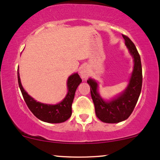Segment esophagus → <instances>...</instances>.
<instances>
[{"mask_svg": "<svg viewBox=\"0 0 160 160\" xmlns=\"http://www.w3.org/2000/svg\"><path fill=\"white\" fill-rule=\"evenodd\" d=\"M80 74L82 78H87L89 77V71L86 68H82L80 72Z\"/></svg>", "mask_w": 160, "mask_h": 160, "instance_id": "obj_1", "label": "esophagus"}]
</instances>
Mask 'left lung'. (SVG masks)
<instances>
[{
    "label": "left lung",
    "instance_id": "obj_1",
    "mask_svg": "<svg viewBox=\"0 0 160 160\" xmlns=\"http://www.w3.org/2000/svg\"><path fill=\"white\" fill-rule=\"evenodd\" d=\"M125 43L134 58V69L128 87L122 94L111 102H104L97 92L98 83L89 79L91 96L95 105V114L101 121L108 123L120 122L128 118L136 105L142 87V68L141 57L135 44L122 34Z\"/></svg>",
    "mask_w": 160,
    "mask_h": 160
}]
</instances>
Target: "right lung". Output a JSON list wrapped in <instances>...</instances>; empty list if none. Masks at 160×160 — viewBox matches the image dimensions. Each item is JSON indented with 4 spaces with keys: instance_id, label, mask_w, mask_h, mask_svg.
Segmentation results:
<instances>
[{
    "instance_id": "right-lung-1",
    "label": "right lung",
    "mask_w": 160,
    "mask_h": 160,
    "mask_svg": "<svg viewBox=\"0 0 160 160\" xmlns=\"http://www.w3.org/2000/svg\"><path fill=\"white\" fill-rule=\"evenodd\" d=\"M17 74L18 82L24 100L29 110L37 118L43 122H50V123H60L68 120L71 117L72 113L71 106L74 98L75 92L79 84L82 82L81 78H80L78 74L76 73L69 77L67 82L68 89V94L62 102L55 105L40 103L32 98L30 95H28L21 84L19 71Z\"/></svg>"
}]
</instances>
